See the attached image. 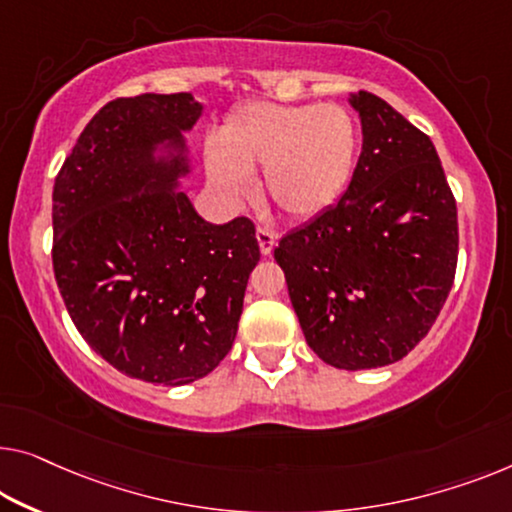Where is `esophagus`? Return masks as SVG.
Listing matches in <instances>:
<instances>
[{
  "label": "esophagus",
  "instance_id": "obj_1",
  "mask_svg": "<svg viewBox=\"0 0 512 512\" xmlns=\"http://www.w3.org/2000/svg\"><path fill=\"white\" fill-rule=\"evenodd\" d=\"M276 232L269 230V227H257V243H259V250H262V255H271L273 248H276Z\"/></svg>",
  "mask_w": 512,
  "mask_h": 512
}]
</instances>
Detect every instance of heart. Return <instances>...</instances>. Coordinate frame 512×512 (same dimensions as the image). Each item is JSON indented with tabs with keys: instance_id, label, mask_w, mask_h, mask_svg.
I'll return each mask as SVG.
<instances>
[{
	"instance_id": "b5f03b06",
	"label": "heart",
	"mask_w": 512,
	"mask_h": 512,
	"mask_svg": "<svg viewBox=\"0 0 512 512\" xmlns=\"http://www.w3.org/2000/svg\"><path fill=\"white\" fill-rule=\"evenodd\" d=\"M358 151L352 112L338 103L241 105L207 154V177L227 200L253 193L250 174L262 170L264 190L292 218H312L347 188Z\"/></svg>"
}]
</instances>
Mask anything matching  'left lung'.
I'll use <instances>...</instances> for the list:
<instances>
[{"label": "left lung", "mask_w": 512, "mask_h": 512, "mask_svg": "<svg viewBox=\"0 0 512 512\" xmlns=\"http://www.w3.org/2000/svg\"><path fill=\"white\" fill-rule=\"evenodd\" d=\"M363 149L352 181L282 236L276 262L312 352L340 370L400 361L444 308L457 266V207L430 137L370 91L349 98Z\"/></svg>", "instance_id": "1"}]
</instances>
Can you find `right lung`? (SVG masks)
Listing matches in <instances>:
<instances>
[{
    "mask_svg": "<svg viewBox=\"0 0 512 512\" xmlns=\"http://www.w3.org/2000/svg\"><path fill=\"white\" fill-rule=\"evenodd\" d=\"M200 112L186 91L110 101L52 190V266L75 329L112 368L163 386L227 356L259 262L253 220L211 225L177 190Z\"/></svg>",
    "mask_w": 512,
    "mask_h": 512,
    "instance_id": "right-lung-1",
    "label": "right lung"
}]
</instances>
